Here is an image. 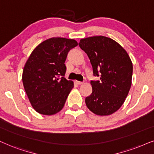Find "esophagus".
Segmentation results:
<instances>
[{"instance_id": "34e87169", "label": "esophagus", "mask_w": 154, "mask_h": 154, "mask_svg": "<svg viewBox=\"0 0 154 154\" xmlns=\"http://www.w3.org/2000/svg\"><path fill=\"white\" fill-rule=\"evenodd\" d=\"M76 83H77V85H82V84H83V82H79V81H76Z\"/></svg>"}]
</instances>
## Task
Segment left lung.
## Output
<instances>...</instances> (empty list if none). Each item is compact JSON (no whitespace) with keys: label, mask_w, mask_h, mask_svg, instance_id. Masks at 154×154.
<instances>
[{"label":"left lung","mask_w":154,"mask_h":154,"mask_svg":"<svg viewBox=\"0 0 154 154\" xmlns=\"http://www.w3.org/2000/svg\"><path fill=\"white\" fill-rule=\"evenodd\" d=\"M79 46L89 57L94 76L92 93L85 98L87 108L98 116H109L121 107L128 95L133 66L127 51L116 41L103 36L82 38Z\"/></svg>","instance_id":"left-lung-1"}]
</instances>
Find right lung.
<instances>
[{
	"mask_svg": "<svg viewBox=\"0 0 154 154\" xmlns=\"http://www.w3.org/2000/svg\"><path fill=\"white\" fill-rule=\"evenodd\" d=\"M78 44L74 39L53 37L38 44L26 60L22 82L32 106L36 112L51 116L60 111L72 81L67 80L65 65L69 50Z\"/></svg>",
	"mask_w": 154,
	"mask_h": 154,
	"instance_id": "add662e5",
	"label": "right lung"
}]
</instances>
